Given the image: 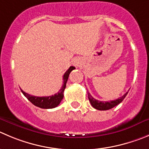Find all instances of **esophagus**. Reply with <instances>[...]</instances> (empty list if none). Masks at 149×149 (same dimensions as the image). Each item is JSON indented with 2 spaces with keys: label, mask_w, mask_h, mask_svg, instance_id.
<instances>
[{
  "label": "esophagus",
  "mask_w": 149,
  "mask_h": 149,
  "mask_svg": "<svg viewBox=\"0 0 149 149\" xmlns=\"http://www.w3.org/2000/svg\"><path fill=\"white\" fill-rule=\"evenodd\" d=\"M78 63H79L77 61H75L74 62V64L75 65V66H77V65H78Z\"/></svg>",
  "instance_id": "34e87169"
}]
</instances>
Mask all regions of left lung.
<instances>
[{"mask_svg":"<svg viewBox=\"0 0 149 149\" xmlns=\"http://www.w3.org/2000/svg\"><path fill=\"white\" fill-rule=\"evenodd\" d=\"M127 93H128V92H127L124 96H122L120 98L117 99L116 100H112V101L110 102L99 101L97 100H95L88 92V100L90 101L91 104V105L95 109H97V110H110V109L113 108V107H116V105H118V104H120L124 100V99L125 98Z\"/></svg>","mask_w":149,"mask_h":149,"instance_id":"obj_1","label":"left lung"}]
</instances>
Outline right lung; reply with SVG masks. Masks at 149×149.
I'll use <instances>...</instances> for the list:
<instances>
[{"label":"right lung","instance_id":"right-lung-1","mask_svg":"<svg viewBox=\"0 0 149 149\" xmlns=\"http://www.w3.org/2000/svg\"><path fill=\"white\" fill-rule=\"evenodd\" d=\"M75 68L74 66H70L69 69L65 72L63 74V84L61 88L60 89L57 93L52 96H49V97H35V96H32L28 93H25L22 90H21L22 93H23L24 96L31 102L33 104H34L36 107H39L40 108L43 109H51L54 108V107H57L59 104L61 103V100L63 98V91L66 88V82H67L68 78H69V74L72 72L73 69Z\"/></svg>","mask_w":149,"mask_h":149}]
</instances>
